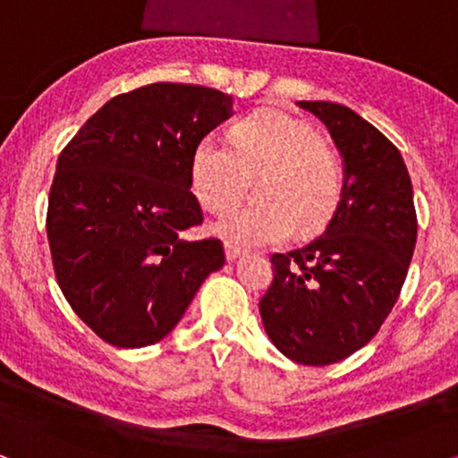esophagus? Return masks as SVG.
<instances>
[{"label": "esophagus", "instance_id": "esophagus-1", "mask_svg": "<svg viewBox=\"0 0 458 458\" xmlns=\"http://www.w3.org/2000/svg\"><path fill=\"white\" fill-rule=\"evenodd\" d=\"M224 249H225V258H228V261H234V259H239V258H241V253H242L239 247L230 245V242H225Z\"/></svg>", "mask_w": 458, "mask_h": 458}]
</instances>
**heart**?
I'll return each instance as SVG.
<instances>
[{
  "label": "heart",
  "mask_w": 458,
  "mask_h": 458,
  "mask_svg": "<svg viewBox=\"0 0 458 458\" xmlns=\"http://www.w3.org/2000/svg\"><path fill=\"white\" fill-rule=\"evenodd\" d=\"M264 174L261 203L241 207L213 224L234 247L278 245L293 230L312 234L337 209L344 165L306 121L266 108L234 127L233 144L207 136L192 157V188L211 211H225L245 192L249 178Z\"/></svg>",
  "instance_id": "b5f03b06"
}]
</instances>
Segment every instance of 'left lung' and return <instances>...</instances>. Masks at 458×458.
Returning a JSON list of instances; mask_svg holds the SVG:
<instances>
[{
    "label": "left lung",
    "mask_w": 458,
    "mask_h": 458,
    "mask_svg": "<svg viewBox=\"0 0 458 458\" xmlns=\"http://www.w3.org/2000/svg\"><path fill=\"white\" fill-rule=\"evenodd\" d=\"M297 106L331 133L344 194L318 239L272 255L259 314L289 360L325 367L367 345L392 312L417 245V213L404 158L375 125L335 102Z\"/></svg>",
    "instance_id": "8db88e82"
}]
</instances>
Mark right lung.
<instances>
[{
  "label": "right lung",
  "mask_w": 458,
  "mask_h": 458,
  "mask_svg": "<svg viewBox=\"0 0 458 458\" xmlns=\"http://www.w3.org/2000/svg\"><path fill=\"white\" fill-rule=\"evenodd\" d=\"M230 117L224 91L152 83L108 100L60 152L46 219L54 272L106 344L131 350L167 337L222 270V242L184 233L203 222L191 192L194 150Z\"/></svg>",
  "instance_id": "obj_1"
}]
</instances>
